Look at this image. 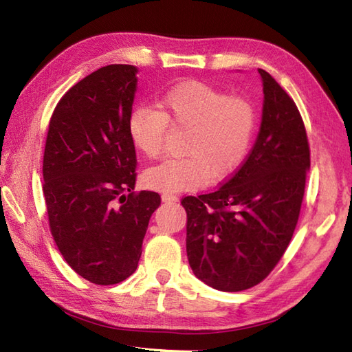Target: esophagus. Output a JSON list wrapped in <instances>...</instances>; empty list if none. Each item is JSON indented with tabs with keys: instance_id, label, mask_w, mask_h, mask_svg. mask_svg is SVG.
Returning a JSON list of instances; mask_svg holds the SVG:
<instances>
[{
	"instance_id": "34e87169",
	"label": "esophagus",
	"mask_w": 352,
	"mask_h": 352,
	"mask_svg": "<svg viewBox=\"0 0 352 352\" xmlns=\"http://www.w3.org/2000/svg\"><path fill=\"white\" fill-rule=\"evenodd\" d=\"M162 199H163V203H166V204H177L178 203V197L169 195V193H163Z\"/></svg>"
}]
</instances>
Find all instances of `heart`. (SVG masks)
<instances>
[{"mask_svg": "<svg viewBox=\"0 0 352 352\" xmlns=\"http://www.w3.org/2000/svg\"><path fill=\"white\" fill-rule=\"evenodd\" d=\"M160 110L139 106L129 116V136L148 159L162 154L168 124L188 129L182 159H168L145 170L148 188L164 193L198 189L223 180L248 155L256 131V110L204 83H184L162 96Z\"/></svg>", "mask_w": 352, "mask_h": 352, "instance_id": "obj_1", "label": "heart"}]
</instances>
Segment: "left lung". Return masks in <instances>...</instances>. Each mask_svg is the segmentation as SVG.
I'll return each instance as SVG.
<instances>
[{"label":"left lung","instance_id":"1","mask_svg":"<svg viewBox=\"0 0 352 352\" xmlns=\"http://www.w3.org/2000/svg\"><path fill=\"white\" fill-rule=\"evenodd\" d=\"M261 124L250 155L218 190L186 197V251L197 278L222 292L263 281L300 216L310 149L294 100L263 69Z\"/></svg>","mask_w":352,"mask_h":352}]
</instances>
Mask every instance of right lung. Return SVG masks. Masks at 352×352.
<instances>
[{"mask_svg": "<svg viewBox=\"0 0 352 352\" xmlns=\"http://www.w3.org/2000/svg\"><path fill=\"white\" fill-rule=\"evenodd\" d=\"M138 68L109 65L72 86L51 116L43 197L51 234L74 271L110 286L136 271L148 222L160 206L134 193L136 149L129 116Z\"/></svg>", "mask_w": 352, "mask_h": 352, "instance_id": "add662e5", "label": "right lung"}]
</instances>
